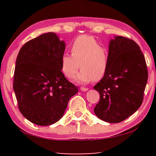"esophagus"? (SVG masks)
<instances>
[{
	"label": "esophagus",
	"instance_id": "obj_1",
	"mask_svg": "<svg viewBox=\"0 0 156 156\" xmlns=\"http://www.w3.org/2000/svg\"><path fill=\"white\" fill-rule=\"evenodd\" d=\"M80 89L81 91H88V88H86V87H80Z\"/></svg>",
	"mask_w": 156,
	"mask_h": 156
}]
</instances>
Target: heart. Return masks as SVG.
Here are the masks:
<instances>
[{
    "label": "heart",
    "instance_id": "1",
    "mask_svg": "<svg viewBox=\"0 0 156 156\" xmlns=\"http://www.w3.org/2000/svg\"><path fill=\"white\" fill-rule=\"evenodd\" d=\"M71 51L72 54H62L60 58V67L66 77L73 78L79 67L80 72L74 78L78 84L100 80L106 74L109 67V52L93 36L77 37L71 45Z\"/></svg>",
    "mask_w": 156,
    "mask_h": 156
}]
</instances>
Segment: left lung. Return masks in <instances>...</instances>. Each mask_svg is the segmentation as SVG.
I'll list each match as a JSON object with an SVG mask.
<instances>
[{
    "instance_id": "8db88e82",
    "label": "left lung",
    "mask_w": 156,
    "mask_h": 156,
    "mask_svg": "<svg viewBox=\"0 0 156 156\" xmlns=\"http://www.w3.org/2000/svg\"><path fill=\"white\" fill-rule=\"evenodd\" d=\"M146 61L136 42L114 36L109 43V67L94 87L100 100L94 113L109 123L125 120L141 106L147 83Z\"/></svg>"
}]
</instances>
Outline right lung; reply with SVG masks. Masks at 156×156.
<instances>
[{"instance_id":"right-lung-1","label":"right lung","mask_w":156,"mask_h":156,"mask_svg":"<svg viewBox=\"0 0 156 156\" xmlns=\"http://www.w3.org/2000/svg\"><path fill=\"white\" fill-rule=\"evenodd\" d=\"M65 49V42L48 32L26 43L18 54L13 88L20 113L35 125L58 122L78 91L62 73L60 58Z\"/></svg>"}]
</instances>
